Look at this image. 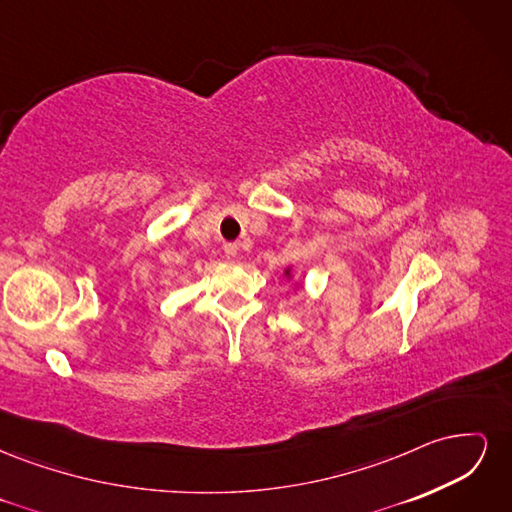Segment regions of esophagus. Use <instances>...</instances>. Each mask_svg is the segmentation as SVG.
<instances>
[{
  "instance_id": "obj_1",
  "label": "esophagus",
  "mask_w": 512,
  "mask_h": 512,
  "mask_svg": "<svg viewBox=\"0 0 512 512\" xmlns=\"http://www.w3.org/2000/svg\"><path fill=\"white\" fill-rule=\"evenodd\" d=\"M237 250H239L237 243H226V245H224V252H226L228 256H235V254H237Z\"/></svg>"
}]
</instances>
